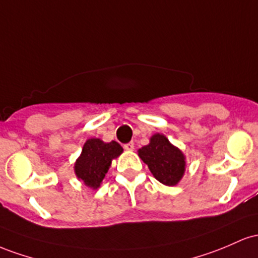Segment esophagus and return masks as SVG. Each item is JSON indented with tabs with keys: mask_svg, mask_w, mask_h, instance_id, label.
Instances as JSON below:
<instances>
[{
	"mask_svg": "<svg viewBox=\"0 0 258 258\" xmlns=\"http://www.w3.org/2000/svg\"><path fill=\"white\" fill-rule=\"evenodd\" d=\"M124 149H125L126 151H133V150H134V144L129 143V144L124 145Z\"/></svg>",
	"mask_w": 258,
	"mask_h": 258,
	"instance_id": "esophagus-1",
	"label": "esophagus"
}]
</instances>
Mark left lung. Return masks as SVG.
Listing matches in <instances>:
<instances>
[{
	"label": "left lung",
	"mask_w": 258,
	"mask_h": 258,
	"mask_svg": "<svg viewBox=\"0 0 258 258\" xmlns=\"http://www.w3.org/2000/svg\"><path fill=\"white\" fill-rule=\"evenodd\" d=\"M138 155L147 164L152 175L163 185L174 186L184 176L186 157L161 133L153 134L150 143L138 150Z\"/></svg>",
	"instance_id": "left-lung-1"
}]
</instances>
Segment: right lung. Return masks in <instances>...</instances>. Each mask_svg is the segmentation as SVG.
Here are the masks:
<instances>
[{
    "label": "right lung",
    "mask_w": 258,
    "mask_h": 258,
    "mask_svg": "<svg viewBox=\"0 0 258 258\" xmlns=\"http://www.w3.org/2000/svg\"><path fill=\"white\" fill-rule=\"evenodd\" d=\"M123 147L117 141L105 143L97 138L88 139L74 163L75 175L84 185L96 190L102 184L112 161L119 157Z\"/></svg>",
    "instance_id": "1"
}]
</instances>
